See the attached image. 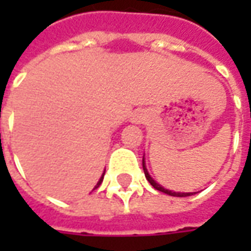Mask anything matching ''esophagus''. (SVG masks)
<instances>
[{"mask_svg":"<svg viewBox=\"0 0 251 251\" xmlns=\"http://www.w3.org/2000/svg\"><path fill=\"white\" fill-rule=\"evenodd\" d=\"M147 118V113L144 110H136L130 117V121L133 124H142Z\"/></svg>","mask_w":251,"mask_h":251,"instance_id":"obj_1","label":"esophagus"}]
</instances>
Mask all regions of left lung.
I'll list each match as a JSON object with an SVG mask.
<instances>
[{
    "label": "left lung",
    "mask_w": 251,
    "mask_h": 251,
    "mask_svg": "<svg viewBox=\"0 0 251 251\" xmlns=\"http://www.w3.org/2000/svg\"><path fill=\"white\" fill-rule=\"evenodd\" d=\"M142 168H144V174H145V177H147V180L151 183V185H152L153 188H156L157 191H161V192H164V194L167 195H171V196H176V198H185V196H191V195H195L196 192H174V191H171V189H167L164 188L163 185H160L156 181V180H153V177L149 175V172H148L147 169V165H145V157L142 158Z\"/></svg>",
    "instance_id": "left-lung-1"
}]
</instances>
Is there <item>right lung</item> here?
Instances as JSON below:
<instances>
[{"mask_svg":"<svg viewBox=\"0 0 251 251\" xmlns=\"http://www.w3.org/2000/svg\"><path fill=\"white\" fill-rule=\"evenodd\" d=\"M103 176H104V172H103V174H102V176H100V179L98 180V183H97V185H95V187H94V189H95V188H98L99 185H100V183H102V181H103Z\"/></svg>","mask_w":251,"mask_h":251,"instance_id":"1","label":"right lung"}]
</instances>
